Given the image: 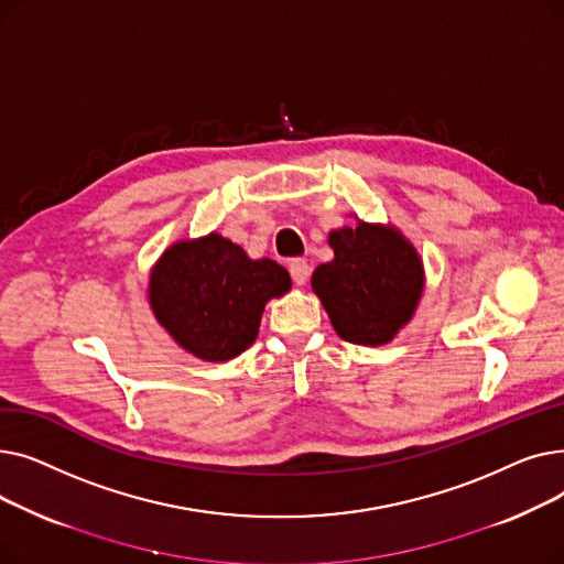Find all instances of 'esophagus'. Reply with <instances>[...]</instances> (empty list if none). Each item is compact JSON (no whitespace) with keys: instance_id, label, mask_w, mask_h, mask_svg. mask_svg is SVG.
Returning a JSON list of instances; mask_svg holds the SVG:
<instances>
[{"instance_id":"obj_1","label":"esophagus","mask_w":564,"mask_h":564,"mask_svg":"<svg viewBox=\"0 0 564 564\" xmlns=\"http://www.w3.org/2000/svg\"><path fill=\"white\" fill-rule=\"evenodd\" d=\"M290 274H292V281L297 285H306V281L311 279V264L302 258H294L290 262Z\"/></svg>"}]
</instances>
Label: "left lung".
<instances>
[{"mask_svg": "<svg viewBox=\"0 0 564 564\" xmlns=\"http://www.w3.org/2000/svg\"><path fill=\"white\" fill-rule=\"evenodd\" d=\"M329 247L334 260L317 267L311 285L336 334L370 347L391 343L421 302L419 251L398 228L366 221L332 230Z\"/></svg>", "mask_w": 564, "mask_h": 564, "instance_id": "left-lung-1", "label": "left lung"}]
</instances>
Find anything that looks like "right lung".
I'll use <instances>...</instances> for the list:
<instances>
[{"mask_svg":"<svg viewBox=\"0 0 564 564\" xmlns=\"http://www.w3.org/2000/svg\"><path fill=\"white\" fill-rule=\"evenodd\" d=\"M292 281L285 267L251 260L219 232L171 245L148 281V302L169 336L203 361L240 357L258 336L264 304Z\"/></svg>","mask_w":564,"mask_h":564,"instance_id":"add662e5","label":"right lung"}]
</instances>
